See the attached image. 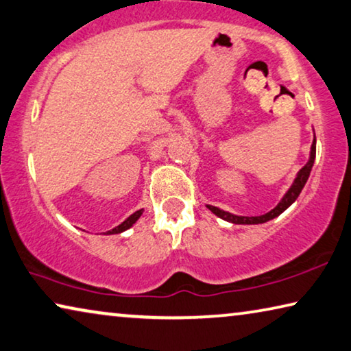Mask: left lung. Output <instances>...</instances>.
<instances>
[{
	"label": "left lung",
	"instance_id": "obj_1",
	"mask_svg": "<svg viewBox=\"0 0 351 351\" xmlns=\"http://www.w3.org/2000/svg\"><path fill=\"white\" fill-rule=\"evenodd\" d=\"M314 159H315V136H314V142L313 145H311V154H309V160L306 162V165L303 167L302 170L297 173V178L293 180L292 186L289 191L286 192V195L282 197V199L280 203H278L274 209L270 210V213H267L264 215H258V217H243V215H234L231 213H226V210L220 209V208H215V206H210V204H206L208 206V209L210 213H214L217 217H220V219H223L226 221H231V223H236V225H258V223H265V221H269L271 219H275L280 214L285 213V210L291 206L295 199L298 198L300 192L303 191V187L306 184V181H308L311 170H313V165H314Z\"/></svg>",
	"mask_w": 351,
	"mask_h": 351
}]
</instances>
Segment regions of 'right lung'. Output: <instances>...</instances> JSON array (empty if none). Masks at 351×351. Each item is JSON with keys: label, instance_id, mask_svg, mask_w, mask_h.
I'll use <instances>...</instances> for the list:
<instances>
[{"label": "right lung", "instance_id": "add662e5", "mask_svg": "<svg viewBox=\"0 0 351 351\" xmlns=\"http://www.w3.org/2000/svg\"><path fill=\"white\" fill-rule=\"evenodd\" d=\"M142 213H143V209H138V210H136L134 214L128 217V219L123 221V223H120L119 226H115L114 230L108 231V232H106V234H119V232H123V231H126V230H130V228H131L132 225H134L136 221L138 220V217L142 215Z\"/></svg>", "mask_w": 351, "mask_h": 351}]
</instances>
